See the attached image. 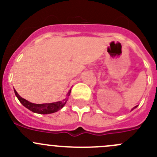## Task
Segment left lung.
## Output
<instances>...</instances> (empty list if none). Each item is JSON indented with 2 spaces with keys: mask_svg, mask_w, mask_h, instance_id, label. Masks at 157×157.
Here are the masks:
<instances>
[{
  "mask_svg": "<svg viewBox=\"0 0 157 157\" xmlns=\"http://www.w3.org/2000/svg\"><path fill=\"white\" fill-rule=\"evenodd\" d=\"M137 105H136V106H135V107H134V108H133L132 109H131V111H132V110H134V109H136V108H137Z\"/></svg>",
  "mask_w": 157,
  "mask_h": 157,
  "instance_id": "obj_1",
  "label": "left lung"
}]
</instances>
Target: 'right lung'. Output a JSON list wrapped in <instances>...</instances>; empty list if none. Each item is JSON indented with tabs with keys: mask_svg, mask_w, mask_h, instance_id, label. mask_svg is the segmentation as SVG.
Listing matches in <instances>:
<instances>
[{
	"mask_svg": "<svg viewBox=\"0 0 157 157\" xmlns=\"http://www.w3.org/2000/svg\"><path fill=\"white\" fill-rule=\"evenodd\" d=\"M71 90H70L67 94V97L64 99L63 101H58L56 102H52V103H43V104H36L33 103V102H30L29 101H27L26 99L22 98L20 95L18 94L16 90L14 89V93H15L16 96L17 97V99H19L20 102H21L22 105L23 106L26 107V109H28L29 110L32 111L33 112L38 114H43V115H47V114H52L54 112H56L58 111H59L60 109H61L64 106V105L67 102V99H68V96L71 94Z\"/></svg>",
	"mask_w": 157,
	"mask_h": 157,
	"instance_id": "1",
	"label": "right lung"
}]
</instances>
